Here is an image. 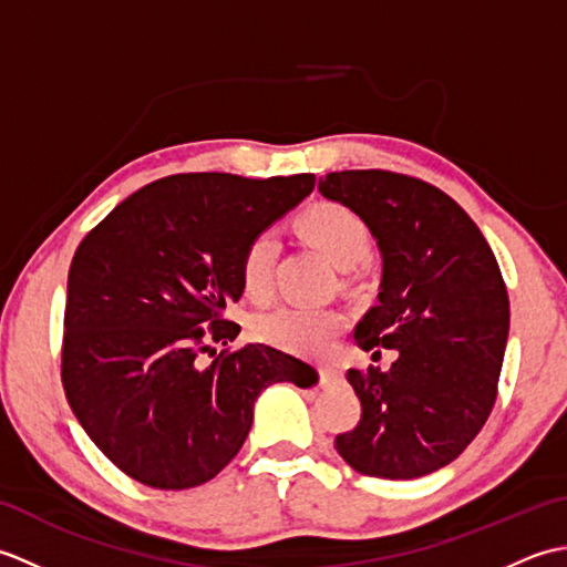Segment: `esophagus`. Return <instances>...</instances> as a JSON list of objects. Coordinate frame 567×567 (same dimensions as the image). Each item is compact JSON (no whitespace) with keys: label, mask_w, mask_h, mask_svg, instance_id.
Wrapping results in <instances>:
<instances>
[{"label":"esophagus","mask_w":567,"mask_h":567,"mask_svg":"<svg viewBox=\"0 0 567 567\" xmlns=\"http://www.w3.org/2000/svg\"><path fill=\"white\" fill-rule=\"evenodd\" d=\"M341 370L336 365H319V380L323 384H333V382H341Z\"/></svg>","instance_id":"obj_1"}]
</instances>
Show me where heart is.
Instances as JSON below:
<instances>
[{"instance_id": "1", "label": "heart", "mask_w": 567, "mask_h": 567, "mask_svg": "<svg viewBox=\"0 0 567 567\" xmlns=\"http://www.w3.org/2000/svg\"><path fill=\"white\" fill-rule=\"evenodd\" d=\"M297 231L311 246L321 250L339 268H353L370 250V231L355 212L336 202L311 204L297 216ZM277 256V240L270 231L252 236L238 262L240 290L252 302H262L272 290V268ZM346 315L333 307H302L282 305L262 311L252 319V336L258 341L290 353H321L331 339L343 329Z\"/></svg>"}]
</instances>
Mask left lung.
<instances>
[{"mask_svg": "<svg viewBox=\"0 0 567 567\" xmlns=\"http://www.w3.org/2000/svg\"><path fill=\"white\" fill-rule=\"evenodd\" d=\"M319 192L378 238L380 295L355 343L396 353L384 372H346L363 412L336 436V451L370 477L436 473L467 449L497 400L509 297L495 252L461 204L419 177L341 171L321 177Z\"/></svg>", "mask_w": 567, "mask_h": 567, "instance_id": "1", "label": "left lung"}]
</instances>
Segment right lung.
I'll return each instance as SVG.
<instances>
[{"mask_svg":"<svg viewBox=\"0 0 567 567\" xmlns=\"http://www.w3.org/2000/svg\"><path fill=\"white\" fill-rule=\"evenodd\" d=\"M315 189V175H171L141 187L82 238L68 275L63 378L82 429L155 489L209 483L244 445L258 394L311 388L317 370L277 348L234 341L224 317L244 295L248 240Z\"/></svg>","mask_w":567,"mask_h":567,"instance_id":"1","label":"right lung"}]
</instances>
